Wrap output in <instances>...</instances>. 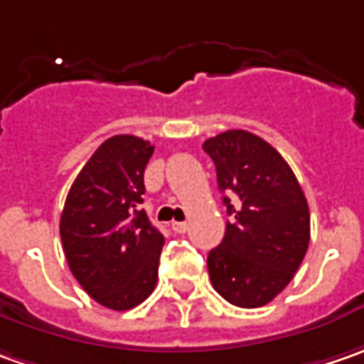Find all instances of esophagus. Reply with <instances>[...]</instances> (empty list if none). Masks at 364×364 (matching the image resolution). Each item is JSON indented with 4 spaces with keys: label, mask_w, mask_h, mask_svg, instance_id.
<instances>
[{
    "label": "esophagus",
    "mask_w": 364,
    "mask_h": 364,
    "mask_svg": "<svg viewBox=\"0 0 364 364\" xmlns=\"http://www.w3.org/2000/svg\"><path fill=\"white\" fill-rule=\"evenodd\" d=\"M171 228L175 230L177 234H183V232H187V222H173Z\"/></svg>",
    "instance_id": "esophagus-1"
}]
</instances>
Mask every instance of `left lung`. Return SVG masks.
<instances>
[{
    "label": "left lung",
    "instance_id": "1",
    "mask_svg": "<svg viewBox=\"0 0 364 364\" xmlns=\"http://www.w3.org/2000/svg\"><path fill=\"white\" fill-rule=\"evenodd\" d=\"M203 151L232 215L208 255L213 289L232 306L261 308L287 287L308 252V201L287 161L257 134L228 130L205 140Z\"/></svg>",
    "mask_w": 364,
    "mask_h": 364
}]
</instances>
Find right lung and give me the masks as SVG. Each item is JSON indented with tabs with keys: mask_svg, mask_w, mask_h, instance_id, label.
I'll use <instances>...</instances> for the list:
<instances>
[{
	"mask_svg": "<svg viewBox=\"0 0 364 364\" xmlns=\"http://www.w3.org/2000/svg\"><path fill=\"white\" fill-rule=\"evenodd\" d=\"M154 152L132 134L107 138L71 185L60 240L73 277L103 308L142 304L156 285L165 238L144 210V168Z\"/></svg>",
	"mask_w": 364,
	"mask_h": 364,
	"instance_id": "1",
	"label": "right lung"
}]
</instances>
